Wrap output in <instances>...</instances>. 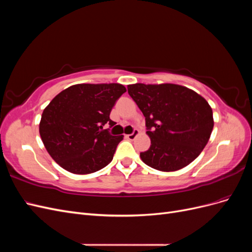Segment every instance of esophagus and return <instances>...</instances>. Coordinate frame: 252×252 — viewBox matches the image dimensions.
I'll use <instances>...</instances> for the list:
<instances>
[{
	"instance_id": "1",
	"label": "esophagus",
	"mask_w": 252,
	"mask_h": 252,
	"mask_svg": "<svg viewBox=\"0 0 252 252\" xmlns=\"http://www.w3.org/2000/svg\"><path fill=\"white\" fill-rule=\"evenodd\" d=\"M138 134H139V130H138V129H133L132 133L127 134L126 136H127V138H128L129 140H134V139L136 138V135H138Z\"/></svg>"
}]
</instances>
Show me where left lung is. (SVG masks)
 Listing matches in <instances>:
<instances>
[{
	"mask_svg": "<svg viewBox=\"0 0 252 252\" xmlns=\"http://www.w3.org/2000/svg\"><path fill=\"white\" fill-rule=\"evenodd\" d=\"M146 121L151 145L142 161L159 171H175L195 159L213 128L212 109L200 94L175 84L128 85Z\"/></svg>",
	"mask_w": 252,
	"mask_h": 252,
	"instance_id": "obj_1",
	"label": "left lung"
}]
</instances>
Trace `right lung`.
Returning <instances> with one entry per match:
<instances>
[{"label": "right lung", "mask_w": 252, "mask_h": 252, "mask_svg": "<svg viewBox=\"0 0 252 252\" xmlns=\"http://www.w3.org/2000/svg\"><path fill=\"white\" fill-rule=\"evenodd\" d=\"M124 93L121 84H79L60 93L44 109L40 135L62 168L87 174L112 161L123 135H112L103 127L117 124L110 111Z\"/></svg>", "instance_id": "add662e5"}]
</instances>
